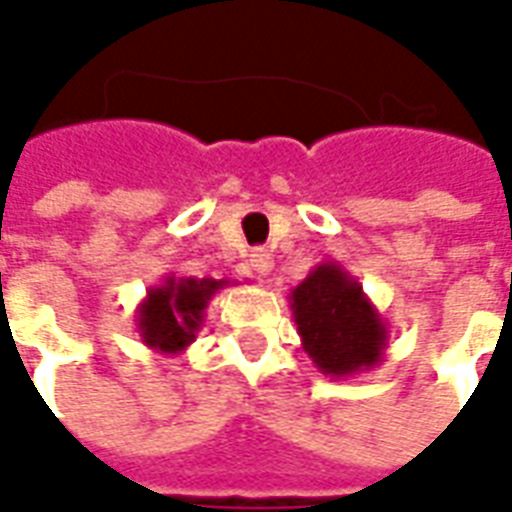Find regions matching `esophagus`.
Instances as JSON below:
<instances>
[{
  "label": "esophagus",
  "instance_id": "1",
  "mask_svg": "<svg viewBox=\"0 0 512 512\" xmlns=\"http://www.w3.org/2000/svg\"><path fill=\"white\" fill-rule=\"evenodd\" d=\"M249 268H252V274L260 279H266L271 271H274V257L266 249H255L252 255H249Z\"/></svg>",
  "mask_w": 512,
  "mask_h": 512
}]
</instances>
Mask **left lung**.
I'll return each instance as SVG.
<instances>
[{"label": "left lung", "mask_w": 512, "mask_h": 512, "mask_svg": "<svg viewBox=\"0 0 512 512\" xmlns=\"http://www.w3.org/2000/svg\"><path fill=\"white\" fill-rule=\"evenodd\" d=\"M304 351L329 378H351L384 362L389 326L359 279L340 263L315 266L288 293Z\"/></svg>", "instance_id": "8db88e82"}]
</instances>
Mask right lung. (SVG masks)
<instances>
[{
	"instance_id": "add662e5",
	"label": "right lung",
	"mask_w": 512,
	"mask_h": 512,
	"mask_svg": "<svg viewBox=\"0 0 512 512\" xmlns=\"http://www.w3.org/2000/svg\"><path fill=\"white\" fill-rule=\"evenodd\" d=\"M227 285L230 279L175 274L161 279V285L147 290V296L136 307V332L142 343L156 354H183L202 329L211 299Z\"/></svg>"
}]
</instances>
